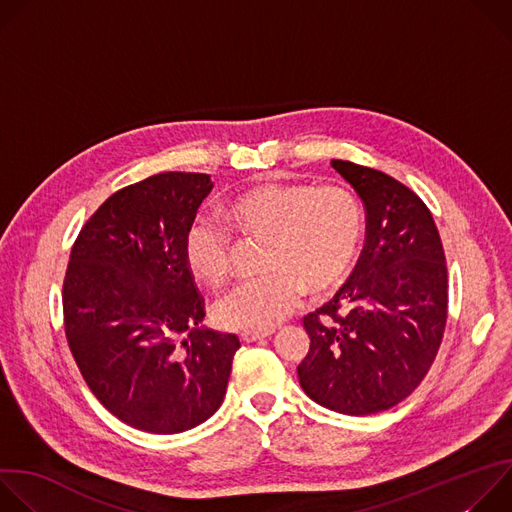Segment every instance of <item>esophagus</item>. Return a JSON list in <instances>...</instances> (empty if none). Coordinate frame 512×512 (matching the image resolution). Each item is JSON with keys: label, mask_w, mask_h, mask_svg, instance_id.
<instances>
[{"label": "esophagus", "mask_w": 512, "mask_h": 512, "mask_svg": "<svg viewBox=\"0 0 512 512\" xmlns=\"http://www.w3.org/2000/svg\"><path fill=\"white\" fill-rule=\"evenodd\" d=\"M271 336V332H241V340L243 342H257Z\"/></svg>", "instance_id": "esophagus-1"}]
</instances>
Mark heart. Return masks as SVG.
I'll return each instance as SVG.
<instances>
[{"label": "heart", "mask_w": 512, "mask_h": 512, "mask_svg": "<svg viewBox=\"0 0 512 512\" xmlns=\"http://www.w3.org/2000/svg\"><path fill=\"white\" fill-rule=\"evenodd\" d=\"M227 223L247 239H265L259 279L235 287L216 304V320L229 330L267 332L300 304L304 289L322 294L352 269L364 214L356 194L338 184L269 182L229 202ZM186 263L204 283L223 285L233 273L231 231L198 218L186 233Z\"/></svg>", "instance_id": "1"}]
</instances>
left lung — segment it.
<instances>
[{"mask_svg":"<svg viewBox=\"0 0 512 512\" xmlns=\"http://www.w3.org/2000/svg\"><path fill=\"white\" fill-rule=\"evenodd\" d=\"M367 208L360 259L336 296L304 316L310 350L300 385L344 415H373L409 397L440 350L448 267L423 200L385 172L332 160Z\"/></svg>","mask_w":512,"mask_h":512,"instance_id":"1","label":"left lung"}]
</instances>
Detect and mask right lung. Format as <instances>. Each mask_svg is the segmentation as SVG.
Masks as SVG:
<instances>
[{
	"label": "right lung",
	"mask_w": 512,
	"mask_h": 512,
	"mask_svg": "<svg viewBox=\"0 0 512 512\" xmlns=\"http://www.w3.org/2000/svg\"><path fill=\"white\" fill-rule=\"evenodd\" d=\"M208 174L164 172L109 196L72 245L62 310L68 348L93 395L123 423L180 433L221 407L241 346L200 326L204 300L186 233Z\"/></svg>",
	"instance_id": "1"
}]
</instances>
